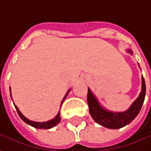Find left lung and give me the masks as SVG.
Wrapping results in <instances>:
<instances>
[{"mask_svg": "<svg viewBox=\"0 0 151 151\" xmlns=\"http://www.w3.org/2000/svg\"><path fill=\"white\" fill-rule=\"evenodd\" d=\"M127 52L133 55L132 50L128 49ZM145 96H146V83L143 76H142V89L139 95L126 111H112L111 110H108L99 103L98 99L93 94L91 89L88 88L87 103L89 106V111L93 120L102 126L111 129H120L126 126L127 124L131 123L136 118L142 107Z\"/></svg>", "mask_w": 151, "mask_h": 151, "instance_id": "1", "label": "left lung"}]
</instances>
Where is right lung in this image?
Wrapping results in <instances>:
<instances>
[{
  "instance_id": "right-lung-1",
  "label": "right lung",
  "mask_w": 151,
  "mask_h": 151,
  "mask_svg": "<svg viewBox=\"0 0 151 151\" xmlns=\"http://www.w3.org/2000/svg\"><path fill=\"white\" fill-rule=\"evenodd\" d=\"M70 90H71V89H69V91H67V93L65 94V97H64V99H62V101H61L60 106H61V104H62L63 102L65 101V98L67 97V95H68V94H69V92L70 91ZM9 91H10V96H11V88H10V87H9ZM11 99H12V96H11ZM14 107L15 108H16V110H17V111H18V115H19V116H20V118H21L22 120H23L24 122H26L27 124H29V125H31V126L32 127H34V128H36V129H51V128H53L54 126H56V124H59L60 121V111L58 112V114L56 115V116L54 117L53 119H52V120H47V121H43V122H37V121H33V120H29V119H27V117L24 116L22 115V113L21 111H20V110L18 109V107H17L15 104H14Z\"/></svg>"
}]
</instances>
